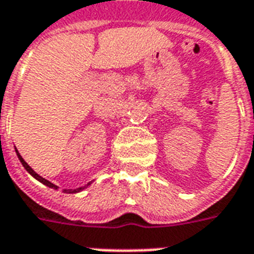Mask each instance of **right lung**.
<instances>
[{
    "label": "right lung",
    "mask_w": 254,
    "mask_h": 254,
    "mask_svg": "<svg viewBox=\"0 0 254 254\" xmlns=\"http://www.w3.org/2000/svg\"><path fill=\"white\" fill-rule=\"evenodd\" d=\"M15 151H17L18 158H19L21 163H22V165H23V167H25V169L27 170V171H29V173L31 174V175H33V177L35 178V179H37V181H39V182H41V183H43V185H46V186H47V187H50V189H55V190L58 189V186H55V185H54V183H51V182H49V181H47V179H45V178H42L41 175H38V174L35 173V171H34V170L31 169V167H30L29 165H27V163L25 162V159L22 158L21 154L18 153V150H15ZM89 185H91V183H88V185L84 186V187H79V189H75V190H64V192L65 193H76V192H79V191H81V190L87 189V187Z\"/></svg>",
    "instance_id": "1"
}]
</instances>
